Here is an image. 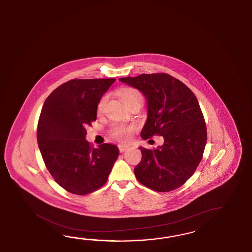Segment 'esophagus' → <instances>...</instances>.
I'll use <instances>...</instances> for the list:
<instances>
[{"label": "esophagus", "instance_id": "esophagus-1", "mask_svg": "<svg viewBox=\"0 0 252 252\" xmlns=\"http://www.w3.org/2000/svg\"><path fill=\"white\" fill-rule=\"evenodd\" d=\"M118 148L120 152H124L126 149H128V148H129V146L126 145V144H119Z\"/></svg>", "mask_w": 252, "mask_h": 252}]
</instances>
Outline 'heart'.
Returning <instances> with one entry per match:
<instances>
[{"label":"heart","mask_w":252,"mask_h":252,"mask_svg":"<svg viewBox=\"0 0 252 252\" xmlns=\"http://www.w3.org/2000/svg\"><path fill=\"white\" fill-rule=\"evenodd\" d=\"M119 95L121 100L123 101L125 105L135 102V101H142L141 94L138 92L137 89L132 88H124L119 91ZM105 99H102L97 106L98 112H101L104 108ZM135 127L129 126V125H124V124H115L112 128V135L114 138H118L121 140H126L130 138V136L133 133Z\"/></svg>","instance_id":"b5f03b06"}]
</instances>
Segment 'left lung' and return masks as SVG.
I'll use <instances>...</instances> for the list:
<instances>
[{"mask_svg": "<svg viewBox=\"0 0 252 252\" xmlns=\"http://www.w3.org/2000/svg\"><path fill=\"white\" fill-rule=\"evenodd\" d=\"M144 94L148 117L142 138L163 136L154 150L140 147L142 159L134 168L139 183L158 191L181 187L192 176L207 144V127L197 97L179 79L165 73L121 78Z\"/></svg>", "mask_w": 252, "mask_h": 252, "instance_id": "left-lung-1", "label": "left lung"}]
</instances>
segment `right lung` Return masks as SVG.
<instances>
[{"mask_svg":"<svg viewBox=\"0 0 252 252\" xmlns=\"http://www.w3.org/2000/svg\"><path fill=\"white\" fill-rule=\"evenodd\" d=\"M115 79H72L55 89L44 103L37 143L45 166L67 191L86 195L107 182L119 148L90 147L86 126L96 120L97 105Z\"/></svg>","mask_w":252,"mask_h":252,"instance_id":"right-lung-1","label":"right lung"}]
</instances>
